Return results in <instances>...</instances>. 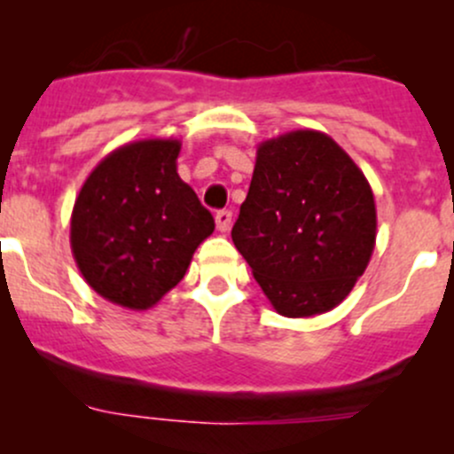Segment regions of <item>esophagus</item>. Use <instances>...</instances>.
<instances>
[{
	"label": "esophagus",
	"instance_id": "1",
	"mask_svg": "<svg viewBox=\"0 0 454 454\" xmlns=\"http://www.w3.org/2000/svg\"><path fill=\"white\" fill-rule=\"evenodd\" d=\"M215 223H217V231L219 232H228V231H231V223H232V213H231V210H217V215H215Z\"/></svg>",
	"mask_w": 454,
	"mask_h": 454
}]
</instances>
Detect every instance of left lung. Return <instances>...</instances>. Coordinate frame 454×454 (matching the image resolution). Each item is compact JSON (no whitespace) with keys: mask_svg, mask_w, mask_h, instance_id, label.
Instances as JSON below:
<instances>
[{"mask_svg":"<svg viewBox=\"0 0 454 454\" xmlns=\"http://www.w3.org/2000/svg\"><path fill=\"white\" fill-rule=\"evenodd\" d=\"M375 228L367 177L327 134L296 129L256 146L232 241L278 314L340 305L367 270Z\"/></svg>","mask_w":454,"mask_h":454,"instance_id":"1","label":"left lung"}]
</instances>
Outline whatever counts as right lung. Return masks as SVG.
Returning a JSON list of instances; mask_svg holds the SVG:
<instances>
[{"label":"right lung","mask_w":454,"mask_h":454,"mask_svg":"<svg viewBox=\"0 0 454 454\" xmlns=\"http://www.w3.org/2000/svg\"><path fill=\"white\" fill-rule=\"evenodd\" d=\"M182 142L145 138L105 155L70 219V246L87 286L121 308L149 309L184 278L213 235V215L177 176Z\"/></svg>","instance_id":"add662e5"}]
</instances>
